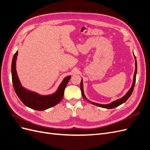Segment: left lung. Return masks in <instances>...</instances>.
Listing matches in <instances>:
<instances>
[{
  "instance_id": "8db88e82",
  "label": "left lung",
  "mask_w": 150,
  "mask_h": 150,
  "mask_svg": "<svg viewBox=\"0 0 150 150\" xmlns=\"http://www.w3.org/2000/svg\"><path fill=\"white\" fill-rule=\"evenodd\" d=\"M134 59H135V71H134V78H133V82L132 84V86H131V88L129 89V90L128 91V92L127 93L125 96L117 99V100H116L115 101H113L112 103H111L110 104H98V103H95L93 102L90 101L89 100H88L87 99H86V96H84V91H83V80L81 79V94H82V96L85 99H87L88 101H89V103H91L93 104H94V105L99 106V107H101L103 108H106V109H112V108H116L117 106H118L120 105H121V104L125 103L127 100H128V99L130 97V96L132 94L133 91V89H134V85H135V82H136V76H137V59H136V57L134 56Z\"/></svg>"
}]
</instances>
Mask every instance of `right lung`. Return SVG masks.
<instances>
[{
	"label": "right lung",
	"instance_id": "obj_1",
	"mask_svg": "<svg viewBox=\"0 0 150 150\" xmlns=\"http://www.w3.org/2000/svg\"><path fill=\"white\" fill-rule=\"evenodd\" d=\"M17 54L18 51L13 55L12 62L11 72L13 88L21 101L26 106L38 111L45 110L56 106L62 100L63 96H64L65 88L71 76H68L65 78L59 86L57 91L52 94L42 96V95H39L34 92L29 91L22 87L19 79L18 78L16 69V62Z\"/></svg>",
	"mask_w": 150,
	"mask_h": 150
}]
</instances>
